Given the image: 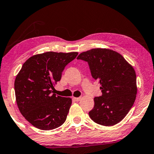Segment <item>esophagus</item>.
Returning a JSON list of instances; mask_svg holds the SVG:
<instances>
[{
    "label": "esophagus",
    "instance_id": "34e87169",
    "mask_svg": "<svg viewBox=\"0 0 154 154\" xmlns=\"http://www.w3.org/2000/svg\"><path fill=\"white\" fill-rule=\"evenodd\" d=\"M81 97H73V100L74 101H76V102H79V101L81 100Z\"/></svg>",
    "mask_w": 154,
    "mask_h": 154
}]
</instances>
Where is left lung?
I'll list each match as a JSON object with an SVG mask.
<instances>
[{
  "label": "left lung",
  "instance_id": "obj_1",
  "mask_svg": "<svg viewBox=\"0 0 154 154\" xmlns=\"http://www.w3.org/2000/svg\"><path fill=\"white\" fill-rule=\"evenodd\" d=\"M78 60L87 62L91 75L100 83L102 94L94 98L89 116L96 123L111 126L123 120L136 99V73L131 65L117 52L94 48L82 52Z\"/></svg>",
  "mask_w": 154,
  "mask_h": 154
}]
</instances>
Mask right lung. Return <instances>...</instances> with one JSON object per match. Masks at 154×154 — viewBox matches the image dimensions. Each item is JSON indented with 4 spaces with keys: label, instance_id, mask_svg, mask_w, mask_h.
I'll list each match as a JSON object with an SVG mask.
<instances>
[{
    "label": "right lung",
    "instance_id": "obj_1",
    "mask_svg": "<svg viewBox=\"0 0 154 154\" xmlns=\"http://www.w3.org/2000/svg\"><path fill=\"white\" fill-rule=\"evenodd\" d=\"M78 52H47L24 63L14 81L16 102L23 116L34 127L50 130L64 123L71 99L56 96L54 85Z\"/></svg>",
    "mask_w": 154,
    "mask_h": 154
}]
</instances>
